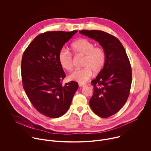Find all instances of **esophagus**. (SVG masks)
Instances as JSON below:
<instances>
[{"label": "esophagus", "mask_w": 151, "mask_h": 151, "mask_svg": "<svg viewBox=\"0 0 151 151\" xmlns=\"http://www.w3.org/2000/svg\"><path fill=\"white\" fill-rule=\"evenodd\" d=\"M85 85L84 83H79V87H83V86Z\"/></svg>", "instance_id": "1"}]
</instances>
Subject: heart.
Returning a JSON list of instances; mask_svg holds the SVG:
<instances>
[{
	"instance_id": "heart-1",
	"label": "heart",
	"mask_w": 151,
	"mask_h": 151,
	"mask_svg": "<svg viewBox=\"0 0 151 151\" xmlns=\"http://www.w3.org/2000/svg\"><path fill=\"white\" fill-rule=\"evenodd\" d=\"M70 50L75 55H82V68L76 69L69 76L70 80L83 83L89 79L93 72L98 73L101 72L106 63V53L103 48L94 47L90 40L81 38L73 42ZM58 60L60 66L70 71L73 69V60L71 54L65 49H61L58 54Z\"/></svg>"
}]
</instances>
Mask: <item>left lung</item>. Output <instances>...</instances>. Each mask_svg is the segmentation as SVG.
<instances>
[{
	"mask_svg": "<svg viewBox=\"0 0 151 151\" xmlns=\"http://www.w3.org/2000/svg\"><path fill=\"white\" fill-rule=\"evenodd\" d=\"M79 33L99 43L106 53L103 70L91 81L94 93L90 100L92 111L101 118L117 113L130 94L132 72L130 63L121 42L100 30H80Z\"/></svg>",
	"mask_w": 151,
	"mask_h": 151,
	"instance_id": "obj_1",
	"label": "left lung"
}]
</instances>
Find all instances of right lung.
<instances>
[{
	"instance_id": "1",
	"label": "right lung",
	"mask_w": 151,
	"mask_h": 151,
	"mask_svg": "<svg viewBox=\"0 0 151 151\" xmlns=\"http://www.w3.org/2000/svg\"><path fill=\"white\" fill-rule=\"evenodd\" d=\"M47 32L37 36L23 53L21 78L24 90L35 108L49 118H58L69 109L78 83L63 85L66 77L58 60L63 45L77 32Z\"/></svg>"
}]
</instances>
